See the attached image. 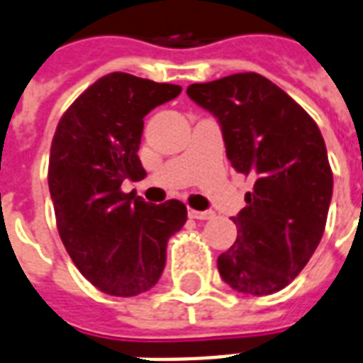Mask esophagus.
I'll return each mask as SVG.
<instances>
[{"label": "esophagus", "instance_id": "34e87169", "mask_svg": "<svg viewBox=\"0 0 363 363\" xmlns=\"http://www.w3.org/2000/svg\"><path fill=\"white\" fill-rule=\"evenodd\" d=\"M188 217L198 218V220H207V218L213 217L211 211H194V209H188Z\"/></svg>", "mask_w": 363, "mask_h": 363}]
</instances>
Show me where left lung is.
<instances>
[{
	"label": "left lung",
	"instance_id": "obj_1",
	"mask_svg": "<svg viewBox=\"0 0 363 363\" xmlns=\"http://www.w3.org/2000/svg\"><path fill=\"white\" fill-rule=\"evenodd\" d=\"M220 123L232 167L253 177L245 207L232 217L238 238L217 259L220 278L245 295L289 286L322 240L333 173L316 121L255 72L186 89Z\"/></svg>",
	"mask_w": 363,
	"mask_h": 363
}]
</instances>
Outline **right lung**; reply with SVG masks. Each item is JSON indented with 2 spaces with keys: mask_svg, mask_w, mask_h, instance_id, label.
Returning <instances> with one entry per match:
<instances>
[{
  "mask_svg": "<svg viewBox=\"0 0 363 363\" xmlns=\"http://www.w3.org/2000/svg\"><path fill=\"white\" fill-rule=\"evenodd\" d=\"M181 91L112 72L72 102L52 137L47 181L60 240L77 270L108 295L156 286L167 242L186 223L182 201L154 206L121 190L127 179L146 177L137 156L145 116Z\"/></svg>",
  "mask_w": 363,
  "mask_h": 363,
  "instance_id": "add662e5",
  "label": "right lung"
}]
</instances>
